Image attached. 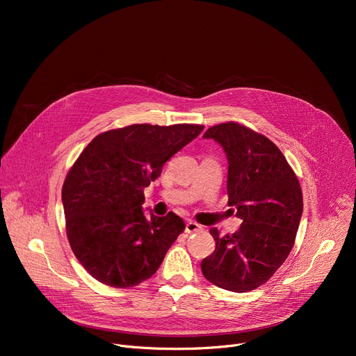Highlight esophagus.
I'll use <instances>...</instances> for the list:
<instances>
[{
	"label": "esophagus",
	"mask_w": 356,
	"mask_h": 356,
	"mask_svg": "<svg viewBox=\"0 0 356 356\" xmlns=\"http://www.w3.org/2000/svg\"><path fill=\"white\" fill-rule=\"evenodd\" d=\"M199 231H202V227L195 220H189L188 223H186V232L188 234H193V232H199Z\"/></svg>",
	"instance_id": "34e87169"
}]
</instances>
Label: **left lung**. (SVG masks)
<instances>
[{
	"label": "left lung",
	"mask_w": 356,
	"mask_h": 356,
	"mask_svg": "<svg viewBox=\"0 0 356 356\" xmlns=\"http://www.w3.org/2000/svg\"><path fill=\"white\" fill-rule=\"evenodd\" d=\"M228 159V204L242 219L232 235L211 234L213 254L200 268L212 284L245 293L264 284L289 257L303 213L300 184L278 147L267 137L236 122L211 127Z\"/></svg>",
	"instance_id": "obj_1"
}]
</instances>
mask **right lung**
<instances>
[{"instance_id":"add662e5","label":"right lung","mask_w":356,"mask_h":356,"mask_svg":"<svg viewBox=\"0 0 356 356\" xmlns=\"http://www.w3.org/2000/svg\"><path fill=\"white\" fill-rule=\"evenodd\" d=\"M195 124H134L93 138L69 170L62 202L70 248L99 283L127 289L152 277L184 231L180 216L144 215V188L195 140Z\"/></svg>"}]
</instances>
